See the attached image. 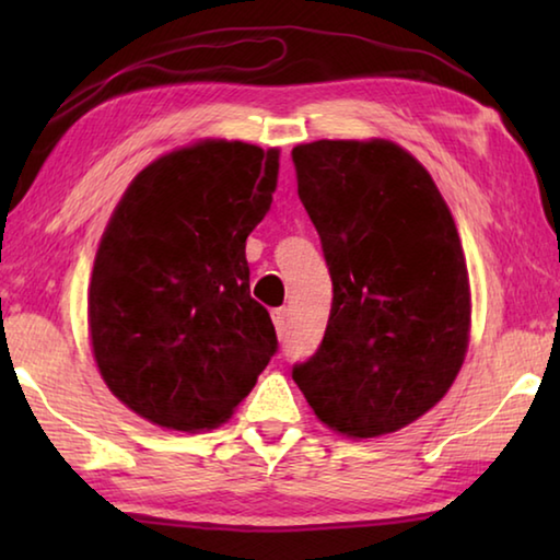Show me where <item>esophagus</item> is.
Wrapping results in <instances>:
<instances>
[{"label":"esophagus","mask_w":560,"mask_h":560,"mask_svg":"<svg viewBox=\"0 0 560 560\" xmlns=\"http://www.w3.org/2000/svg\"><path fill=\"white\" fill-rule=\"evenodd\" d=\"M271 318H273V326H277V334H279V338H283L287 336V328H289V311L287 308H277V311H271Z\"/></svg>","instance_id":"obj_1"}]
</instances>
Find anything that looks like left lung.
<instances>
[{
  "mask_svg": "<svg viewBox=\"0 0 560 560\" xmlns=\"http://www.w3.org/2000/svg\"><path fill=\"white\" fill-rule=\"evenodd\" d=\"M291 158L334 281L324 340L291 375L330 430L397 432L442 400L467 353L457 226L428 170L390 140H316Z\"/></svg>",
  "mask_w": 560,
  "mask_h": 560,
  "instance_id": "8db88e82",
  "label": "left lung"
}]
</instances>
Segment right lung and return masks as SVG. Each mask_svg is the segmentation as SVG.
Segmentation results:
<instances>
[{
    "instance_id": "right-lung-1",
    "label": "right lung",
    "mask_w": 560,
    "mask_h": 560,
    "mask_svg": "<svg viewBox=\"0 0 560 560\" xmlns=\"http://www.w3.org/2000/svg\"><path fill=\"white\" fill-rule=\"evenodd\" d=\"M277 177V148L202 140L150 163L103 232L89 289L93 355L110 393L160 428L230 420L277 353L244 252Z\"/></svg>"
}]
</instances>
